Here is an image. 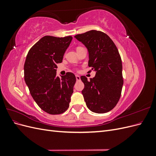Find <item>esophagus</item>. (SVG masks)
I'll use <instances>...</instances> for the list:
<instances>
[{
  "label": "esophagus",
  "instance_id": "1",
  "mask_svg": "<svg viewBox=\"0 0 156 156\" xmlns=\"http://www.w3.org/2000/svg\"><path fill=\"white\" fill-rule=\"evenodd\" d=\"M75 77H76V80H77V81H80V80H81V78H80V76H79V75H75Z\"/></svg>",
  "mask_w": 156,
  "mask_h": 156
}]
</instances>
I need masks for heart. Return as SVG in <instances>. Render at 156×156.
<instances>
[{
	"label": "heart",
	"instance_id": "heart-1",
	"mask_svg": "<svg viewBox=\"0 0 156 156\" xmlns=\"http://www.w3.org/2000/svg\"><path fill=\"white\" fill-rule=\"evenodd\" d=\"M79 48H80V47H79Z\"/></svg>",
	"mask_w": 156,
	"mask_h": 156
}]
</instances>
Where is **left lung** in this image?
Wrapping results in <instances>:
<instances>
[{"instance_id": "obj_1", "label": "left lung", "mask_w": 156, "mask_h": 156, "mask_svg": "<svg viewBox=\"0 0 156 156\" xmlns=\"http://www.w3.org/2000/svg\"><path fill=\"white\" fill-rule=\"evenodd\" d=\"M75 37L87 48L88 66L96 72L90 81L85 76L81 77L86 105L96 113L110 111L120 100L124 83L119 50L109 36L101 31L92 30Z\"/></svg>"}]
</instances>
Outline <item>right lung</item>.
<instances>
[{
    "label": "right lung",
    "mask_w": 156,
    "mask_h": 156,
    "mask_svg": "<svg viewBox=\"0 0 156 156\" xmlns=\"http://www.w3.org/2000/svg\"><path fill=\"white\" fill-rule=\"evenodd\" d=\"M72 36L58 37L45 36L33 45L24 65V77L34 100L42 110L50 115L63 113L69 107L75 75L67 72L56 76V64L62 62Z\"/></svg>",
    "instance_id": "1"
}]
</instances>
